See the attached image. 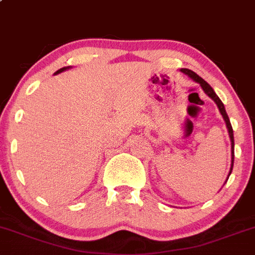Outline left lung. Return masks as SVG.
Instances as JSON below:
<instances>
[{
	"label": "left lung",
	"instance_id": "1",
	"mask_svg": "<svg viewBox=\"0 0 255 255\" xmlns=\"http://www.w3.org/2000/svg\"><path fill=\"white\" fill-rule=\"evenodd\" d=\"M181 72H182V73L187 74V76H188L189 78H192L193 80H194L195 83H199L200 87H202V89L204 90V93L206 94V95H208L209 98L213 99V100L215 101V104H216V105H218L219 110H220V114H221L222 117H224L225 123H226L227 130H229L230 139H231V168H230V173H229V177H230V175H231V172H232V168H234V160H235V139H234V129H232L231 122H230L229 116H227L226 110H225L224 104H222V101L220 100L219 96L216 95L215 92H214L213 88H211L210 85H209L208 83H206L205 80L202 78V77H199L197 73H194V72L191 71V69H187V68H182ZM229 177H227V179H229Z\"/></svg>",
	"mask_w": 255,
	"mask_h": 255
}]
</instances>
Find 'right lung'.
<instances>
[{"label":"right lung","instance_id":"add662e5","mask_svg":"<svg viewBox=\"0 0 255 255\" xmlns=\"http://www.w3.org/2000/svg\"><path fill=\"white\" fill-rule=\"evenodd\" d=\"M69 67H63V68H61V69H58L57 72H56L55 74H58V73H61V72H63V71H66V69H68Z\"/></svg>","mask_w":255,"mask_h":255}]
</instances>
